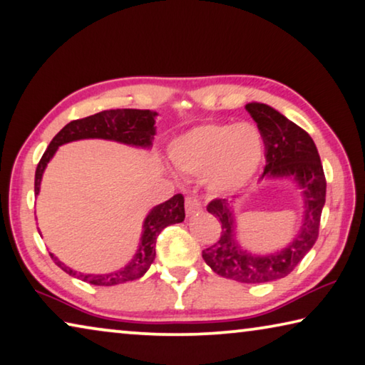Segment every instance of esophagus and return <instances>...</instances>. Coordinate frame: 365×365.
Returning a JSON list of instances; mask_svg holds the SVG:
<instances>
[{
    "label": "esophagus",
    "instance_id": "1",
    "mask_svg": "<svg viewBox=\"0 0 365 365\" xmlns=\"http://www.w3.org/2000/svg\"><path fill=\"white\" fill-rule=\"evenodd\" d=\"M202 210V204L199 202V199L195 197H187L186 199V214L187 217H192L195 214H199Z\"/></svg>",
    "mask_w": 365,
    "mask_h": 365
}]
</instances>
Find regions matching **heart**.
I'll list each match as a JSON object with an SVG mask.
<instances>
[{
    "mask_svg": "<svg viewBox=\"0 0 365 365\" xmlns=\"http://www.w3.org/2000/svg\"><path fill=\"white\" fill-rule=\"evenodd\" d=\"M171 161L181 171L200 175L214 192H233L246 186L259 170L264 138L248 122L205 124L190 128L173 140Z\"/></svg>",
    "mask_w": 365,
    "mask_h": 365,
    "instance_id": "b5f03b06",
    "label": "heart"
}]
</instances>
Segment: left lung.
Returning a JSON list of instances; mask_svg holds the SVG:
<instances>
[{"instance_id": "1", "label": "left lung", "mask_w": 365, "mask_h": 365, "mask_svg": "<svg viewBox=\"0 0 365 365\" xmlns=\"http://www.w3.org/2000/svg\"><path fill=\"white\" fill-rule=\"evenodd\" d=\"M246 110L256 120L266 145V168L259 182L290 179L302 194V223L282 250L251 253L240 243L235 200L215 199L207 210L222 222V237L202 251V257L218 276L243 284H262L287 276L313 248L327 197V179L317 145L304 128L267 104L250 103Z\"/></svg>"}]
</instances>
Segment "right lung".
Returning a JSON list of instances; mask_svg holds the SVG:
<instances>
[{
    "label": "right lung",
    "instance_id": "1",
    "mask_svg": "<svg viewBox=\"0 0 365 365\" xmlns=\"http://www.w3.org/2000/svg\"><path fill=\"white\" fill-rule=\"evenodd\" d=\"M158 112L155 110H140V109H110L103 110L98 114L85 117V119L73 120L66 124L61 130L53 137L52 142L46 150V153L38 161L36 170V184L34 190L36 195L41 192V182L43 171H46L50 160L57 153L58 147L70 142L88 138H101L109 140V142L124 143L127 147L150 150L153 145V138L156 135L155 120ZM184 197L182 194L173 195L170 200L163 204L155 205L147 217H145L142 225V235H140V243L135 255L124 267L115 269L106 274H86L80 272L61 262L57 256L50 253L60 269H63L70 276L85 280L93 285H117L127 280H135L148 271L151 262H153L156 251V238L166 227L175 225V223L184 222Z\"/></svg>",
    "mask_w": 365,
    "mask_h": 365
}]
</instances>
